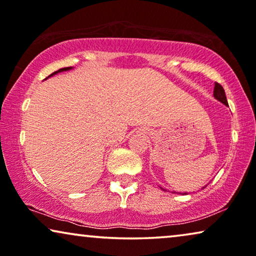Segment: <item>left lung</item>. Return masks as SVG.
Here are the masks:
<instances>
[{"label":"left lung","instance_id":"obj_1","mask_svg":"<svg viewBox=\"0 0 256 256\" xmlns=\"http://www.w3.org/2000/svg\"><path fill=\"white\" fill-rule=\"evenodd\" d=\"M213 96L216 100L222 101L224 104H226V106H228V104H227V99H226V94H225V90H224L222 86L220 85V84L216 82L214 85V90H213Z\"/></svg>","mask_w":256,"mask_h":256}]
</instances>
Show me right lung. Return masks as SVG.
Returning a JSON list of instances; mask_svg holds the SVG:
<instances>
[{
    "label": "right lung",
    "instance_id": "add662e5",
    "mask_svg": "<svg viewBox=\"0 0 256 256\" xmlns=\"http://www.w3.org/2000/svg\"><path fill=\"white\" fill-rule=\"evenodd\" d=\"M71 68H60V70H58V71H56V72H54L52 73V74H50V76H54V74H56V73H58V72H62V71H68V70H70Z\"/></svg>",
    "mask_w": 256,
    "mask_h": 256
}]
</instances>
